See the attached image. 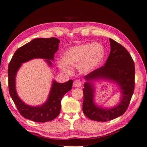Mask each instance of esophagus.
Wrapping results in <instances>:
<instances>
[{"mask_svg": "<svg viewBox=\"0 0 147 147\" xmlns=\"http://www.w3.org/2000/svg\"><path fill=\"white\" fill-rule=\"evenodd\" d=\"M82 82H80V80H76L74 81L73 83V86L74 87H80L82 86Z\"/></svg>", "mask_w": 147, "mask_h": 147, "instance_id": "1", "label": "esophagus"}]
</instances>
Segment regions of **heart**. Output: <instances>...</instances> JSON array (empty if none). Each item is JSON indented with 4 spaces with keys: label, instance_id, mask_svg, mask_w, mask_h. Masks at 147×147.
Segmentation results:
<instances>
[{
    "label": "heart",
    "instance_id": "1",
    "mask_svg": "<svg viewBox=\"0 0 147 147\" xmlns=\"http://www.w3.org/2000/svg\"><path fill=\"white\" fill-rule=\"evenodd\" d=\"M105 49L99 43H84L71 47L62 54V60L57 62L61 69L69 73L68 65L78 67L82 73H88L98 67L104 60Z\"/></svg>",
    "mask_w": 147,
    "mask_h": 147
}]
</instances>
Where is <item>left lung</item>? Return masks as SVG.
I'll use <instances>...</instances> for the list:
<instances>
[{
  "label": "left lung",
  "instance_id": "8db88e82",
  "mask_svg": "<svg viewBox=\"0 0 147 147\" xmlns=\"http://www.w3.org/2000/svg\"><path fill=\"white\" fill-rule=\"evenodd\" d=\"M109 41L111 52L104 66L84 77L83 111L93 121L105 122L123 115L128 107L135 88V68L131 56L115 40L109 38ZM100 80L114 82L119 87L121 98L114 107H102L96 104L94 82Z\"/></svg>",
  "mask_w": 147,
  "mask_h": 147
}]
</instances>
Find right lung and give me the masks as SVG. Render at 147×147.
<instances>
[{
	"mask_svg": "<svg viewBox=\"0 0 147 147\" xmlns=\"http://www.w3.org/2000/svg\"><path fill=\"white\" fill-rule=\"evenodd\" d=\"M60 40L56 38H37L19 48L15 52L8 66L9 91L12 99L22 116L37 123L52 121L58 116L61 108V100L72 88L73 81L58 83L52 80L47 100L43 104L32 106L25 104L18 96L16 89V78L18 70L24 62L34 59H45L50 67L54 61Z\"/></svg>",
	"mask_w": 147,
	"mask_h": 147,
	"instance_id": "add662e5",
	"label": "right lung"
}]
</instances>
